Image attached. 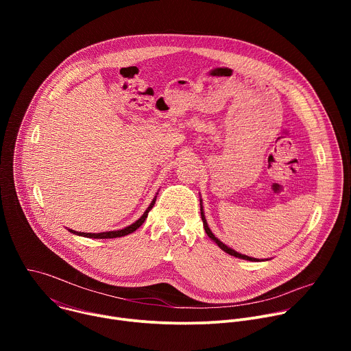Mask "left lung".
<instances>
[{
	"label": "left lung",
	"mask_w": 351,
	"mask_h": 351,
	"mask_svg": "<svg viewBox=\"0 0 351 351\" xmlns=\"http://www.w3.org/2000/svg\"><path fill=\"white\" fill-rule=\"evenodd\" d=\"M199 211H202V219H203V225H204V229H206V233L208 234V237L213 240V241H215L225 253H228V254H230V256H233V257H237V258H241V260H247V261H260V260H257V258H252V257H248V256H244V254H240V253H237V252H234L233 248H230V247H228L226 244H223L219 239H217L215 237V234L211 232V229L208 228V223H207V219H206V215H204V210H203V203H202V199H199ZM261 261H264V260H261Z\"/></svg>",
	"instance_id": "obj_1"
}]
</instances>
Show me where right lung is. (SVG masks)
Listing matches in <instances>:
<instances>
[{"label":"right lung","mask_w":351,"mask_h":351,"mask_svg":"<svg viewBox=\"0 0 351 351\" xmlns=\"http://www.w3.org/2000/svg\"><path fill=\"white\" fill-rule=\"evenodd\" d=\"M156 199H157V195L153 198L152 204L148 206V208L144 211V214L132 225L123 228V229H119V230H111V232H101V233H86V232H76V230H72V229H68L71 233L73 234H77V236H83V237H90V239H114V237H122V236H126L129 233H133L134 230H137L145 221L149 210H152L156 204Z\"/></svg>","instance_id":"1"}]
</instances>
